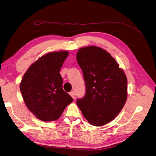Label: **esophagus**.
<instances>
[{"label":"esophagus","instance_id":"34e87169","mask_svg":"<svg viewBox=\"0 0 156 156\" xmlns=\"http://www.w3.org/2000/svg\"><path fill=\"white\" fill-rule=\"evenodd\" d=\"M69 94H70V96L73 98L75 99V94H74V91H71L70 92H69Z\"/></svg>","mask_w":156,"mask_h":156}]
</instances>
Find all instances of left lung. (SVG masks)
I'll return each mask as SVG.
<instances>
[{
	"label": "left lung",
	"mask_w": 156,
	"mask_h": 156,
	"mask_svg": "<svg viewBox=\"0 0 156 156\" xmlns=\"http://www.w3.org/2000/svg\"><path fill=\"white\" fill-rule=\"evenodd\" d=\"M76 59L83 73L86 92L76 104L90 124L102 126L117 117L127 97V80L111 54L89 46L78 50Z\"/></svg>",
	"instance_id": "left-lung-1"
}]
</instances>
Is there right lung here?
I'll list each match as a JSON object with an SVG mask.
<instances>
[{
	"label": "right lung",
	"mask_w": 156,
	"mask_h": 156,
	"mask_svg": "<svg viewBox=\"0 0 156 156\" xmlns=\"http://www.w3.org/2000/svg\"><path fill=\"white\" fill-rule=\"evenodd\" d=\"M68 52L49 53L38 59L23 77L20 90L29 110L44 121H55L73 101L63 90L59 71Z\"/></svg>",
	"instance_id": "obj_1"
}]
</instances>
